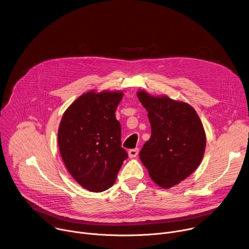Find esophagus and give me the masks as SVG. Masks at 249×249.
<instances>
[{
    "label": "esophagus",
    "instance_id": "1",
    "mask_svg": "<svg viewBox=\"0 0 249 249\" xmlns=\"http://www.w3.org/2000/svg\"><path fill=\"white\" fill-rule=\"evenodd\" d=\"M138 154H139V149H132V150H129V152H128V156L131 159L136 158L138 156Z\"/></svg>",
    "mask_w": 249,
    "mask_h": 249
}]
</instances>
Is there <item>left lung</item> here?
<instances>
[{"label": "left lung", "mask_w": 249, "mask_h": 249, "mask_svg": "<svg viewBox=\"0 0 249 249\" xmlns=\"http://www.w3.org/2000/svg\"><path fill=\"white\" fill-rule=\"evenodd\" d=\"M152 135L139 156L152 180L161 188L178 184L199 166L206 149L203 124L192 106L166 95L139 90Z\"/></svg>", "instance_id": "left-lung-1"}]
</instances>
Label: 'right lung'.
<instances>
[{
  "instance_id": "right-lung-1",
  "label": "right lung",
  "mask_w": 249,
  "mask_h": 249,
  "mask_svg": "<svg viewBox=\"0 0 249 249\" xmlns=\"http://www.w3.org/2000/svg\"><path fill=\"white\" fill-rule=\"evenodd\" d=\"M122 97V91H88L61 119L58 145L62 160L73 178L89 191L110 188L128 158L121 148V125L115 117Z\"/></svg>"
}]
</instances>
